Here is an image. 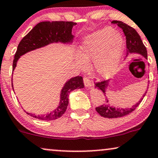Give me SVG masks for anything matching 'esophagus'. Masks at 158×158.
<instances>
[{"label":"esophagus","mask_w":158,"mask_h":158,"mask_svg":"<svg viewBox=\"0 0 158 158\" xmlns=\"http://www.w3.org/2000/svg\"><path fill=\"white\" fill-rule=\"evenodd\" d=\"M84 84H85V86L86 88H89L92 86L91 81H90V79L87 77L84 78Z\"/></svg>","instance_id":"esophagus-1"}]
</instances>
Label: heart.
<instances>
[{
	"instance_id": "heart-1",
	"label": "heart",
	"mask_w": 158,
	"mask_h": 158,
	"mask_svg": "<svg viewBox=\"0 0 158 158\" xmlns=\"http://www.w3.org/2000/svg\"><path fill=\"white\" fill-rule=\"evenodd\" d=\"M124 51V40L111 27H104L87 34L76 55V63L81 69H87L92 63L95 75L100 79L110 78L118 69Z\"/></svg>"
}]
</instances>
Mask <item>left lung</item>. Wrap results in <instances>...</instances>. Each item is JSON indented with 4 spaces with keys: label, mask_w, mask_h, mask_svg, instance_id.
<instances>
[{
    "label": "left lung",
    "mask_w": 158,
    "mask_h": 158,
    "mask_svg": "<svg viewBox=\"0 0 158 158\" xmlns=\"http://www.w3.org/2000/svg\"><path fill=\"white\" fill-rule=\"evenodd\" d=\"M112 23L113 24H117L118 26L121 27L126 37V40H127V56L129 54H139L144 57L145 59H148V51L147 48L143 44L142 40L139 34L137 33L135 29L132 28L131 27L129 26L125 23L121 22V21H113ZM110 79L108 80L101 81L95 84V88H98V89H100L101 91L104 93V95L106 96V92L108 89V87L110 85ZM147 92L143 94L140 100L138 102L131 107V108H115V107L110 106L109 103V100L108 98L106 99L107 102L106 103L102 105V106L97 107L95 108L97 112L100 114L101 116L105 118H115L123 117L124 115H127L129 113H131L132 111H134L139 106L140 102L144 98V97L146 94ZM107 98V97H106Z\"/></svg>",
    "instance_id": "left-lung-1"
}]
</instances>
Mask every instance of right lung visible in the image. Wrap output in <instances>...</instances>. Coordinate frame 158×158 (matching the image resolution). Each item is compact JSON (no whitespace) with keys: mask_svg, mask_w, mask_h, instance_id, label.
<instances>
[{"mask_svg":"<svg viewBox=\"0 0 158 158\" xmlns=\"http://www.w3.org/2000/svg\"><path fill=\"white\" fill-rule=\"evenodd\" d=\"M77 24L72 22H43L38 23L23 38L19 44L13 62V71L15 69L19 59L23 55L32 50L45 47L52 43H63L71 45L74 36L72 35V29ZM13 79L11 85L13 87ZM85 87L83 78L78 77L71 78L63 87L60 94V102L57 108L46 115H36L27 113L35 118L43 121H52L57 119L66 110L69 105V94L76 89H82ZM14 89V87H13Z\"/></svg>","mask_w":158,"mask_h":158,"instance_id":"right-lung-1","label":"right lung"}]
</instances>
